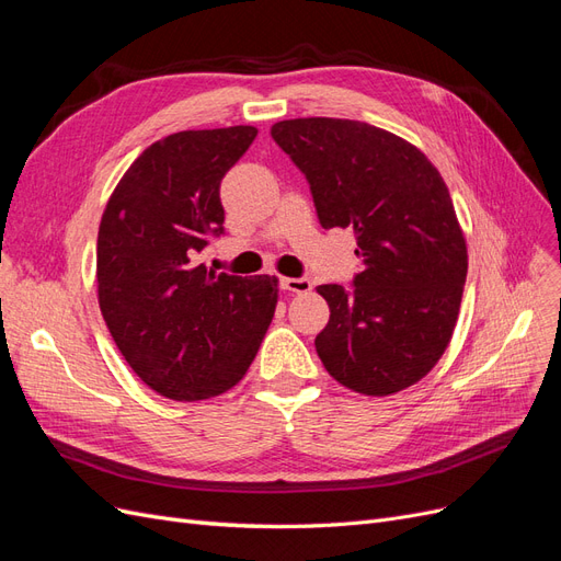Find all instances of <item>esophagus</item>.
<instances>
[{"label":"esophagus","instance_id":"1","mask_svg":"<svg viewBox=\"0 0 561 561\" xmlns=\"http://www.w3.org/2000/svg\"><path fill=\"white\" fill-rule=\"evenodd\" d=\"M278 285L287 293H309L311 290V280L309 278H278Z\"/></svg>","mask_w":561,"mask_h":561}]
</instances>
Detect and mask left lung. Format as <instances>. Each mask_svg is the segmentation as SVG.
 I'll use <instances>...</instances> for the list:
<instances>
[{
    "label": "left lung",
    "instance_id": "8db88e82",
    "mask_svg": "<svg viewBox=\"0 0 561 561\" xmlns=\"http://www.w3.org/2000/svg\"><path fill=\"white\" fill-rule=\"evenodd\" d=\"M271 138L307 178L320 227H353L358 241L351 285H318L322 365L365 396L416 383L449 344L468 274L445 180L410 142L351 118H290Z\"/></svg>",
    "mask_w": 561,
    "mask_h": 561
}]
</instances>
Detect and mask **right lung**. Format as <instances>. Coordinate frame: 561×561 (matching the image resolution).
Instances as JSON below:
<instances>
[{
  "label": "right lung",
  "instance_id": "obj_1",
  "mask_svg": "<svg viewBox=\"0 0 561 561\" xmlns=\"http://www.w3.org/2000/svg\"><path fill=\"white\" fill-rule=\"evenodd\" d=\"M257 128L182 130L147 147L98 231V301L114 344L149 388L206 400L239 383L276 311V278L201 262L225 233L219 182Z\"/></svg>",
  "mask_w": 561,
  "mask_h": 561
}]
</instances>
